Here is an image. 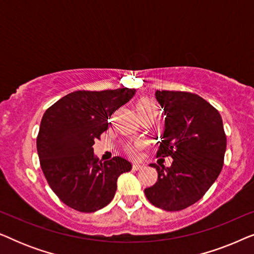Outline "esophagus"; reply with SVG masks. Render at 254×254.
I'll return each instance as SVG.
<instances>
[{
	"mask_svg": "<svg viewBox=\"0 0 254 254\" xmlns=\"http://www.w3.org/2000/svg\"><path fill=\"white\" fill-rule=\"evenodd\" d=\"M142 168H143V165H142V164H137V163H135V164H133V170H134V171H138V170H141Z\"/></svg>",
	"mask_w": 254,
	"mask_h": 254,
	"instance_id": "obj_1",
	"label": "esophagus"
}]
</instances>
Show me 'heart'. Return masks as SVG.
I'll use <instances>...</instances> for the list:
<instances>
[{"instance_id": "obj_1", "label": "heart", "mask_w": 254, "mask_h": 254, "mask_svg": "<svg viewBox=\"0 0 254 254\" xmlns=\"http://www.w3.org/2000/svg\"><path fill=\"white\" fill-rule=\"evenodd\" d=\"M136 111L137 113H143V112H152V111H156V107L154 104H152L150 100L148 99H142L137 103L136 105ZM129 154L131 156H137L138 154V145H135V147L129 148Z\"/></svg>"}]
</instances>
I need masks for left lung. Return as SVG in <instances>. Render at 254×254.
Instances as JSON below:
<instances>
[{"label":"left lung","mask_w":254,"mask_h":254,"mask_svg":"<svg viewBox=\"0 0 254 254\" xmlns=\"http://www.w3.org/2000/svg\"><path fill=\"white\" fill-rule=\"evenodd\" d=\"M164 112L165 126L157 156H171V166L150 164L158 173L144 190L150 203L168 211L192 206L220 175L225 149L223 123L218 111L195 93L155 92Z\"/></svg>","instance_id":"left-lung-1"}]
</instances>
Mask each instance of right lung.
Instances as JSON below:
<instances>
[{"mask_svg":"<svg viewBox=\"0 0 254 254\" xmlns=\"http://www.w3.org/2000/svg\"><path fill=\"white\" fill-rule=\"evenodd\" d=\"M135 90L75 91L62 97L43 116L37 150L48 185L62 202L82 213H93L114 197L117 180L131 164L123 157L99 162L96 138L109 127L114 111L129 102Z\"/></svg>","mask_w":254,"mask_h":254,"instance_id":"1","label":"right lung"}]
</instances>
